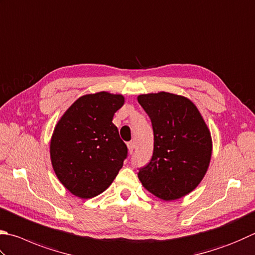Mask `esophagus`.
Wrapping results in <instances>:
<instances>
[{
  "instance_id": "34e87169",
  "label": "esophagus",
  "mask_w": 255,
  "mask_h": 255,
  "mask_svg": "<svg viewBox=\"0 0 255 255\" xmlns=\"http://www.w3.org/2000/svg\"><path fill=\"white\" fill-rule=\"evenodd\" d=\"M128 148L129 154H131V153H133V151H134V143H132V142L128 143Z\"/></svg>"
}]
</instances>
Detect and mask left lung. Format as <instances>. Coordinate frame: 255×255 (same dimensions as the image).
I'll return each mask as SVG.
<instances>
[{"instance_id":"8db88e82","label":"left lung","mask_w":255,"mask_h":255,"mask_svg":"<svg viewBox=\"0 0 255 255\" xmlns=\"http://www.w3.org/2000/svg\"><path fill=\"white\" fill-rule=\"evenodd\" d=\"M138 103L151 119L154 147L137 173L145 189L164 201L177 200L203 180L212 155L210 129L195 104L169 92L141 94Z\"/></svg>"}]
</instances>
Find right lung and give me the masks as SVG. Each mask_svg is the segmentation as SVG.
Instances as JSON below:
<instances>
[{"label": "right lung", "instance_id": "add662e5", "mask_svg": "<svg viewBox=\"0 0 255 255\" xmlns=\"http://www.w3.org/2000/svg\"><path fill=\"white\" fill-rule=\"evenodd\" d=\"M124 104L122 94L98 92L79 98L53 131V170L66 190L81 199L102 193L117 177L128 147L112 123Z\"/></svg>", "mask_w": 255, "mask_h": 255}]
</instances>
